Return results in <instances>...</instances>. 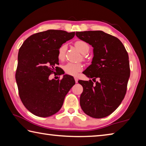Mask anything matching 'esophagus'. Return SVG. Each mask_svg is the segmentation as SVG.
Wrapping results in <instances>:
<instances>
[{
  "label": "esophagus",
  "mask_w": 146,
  "mask_h": 146,
  "mask_svg": "<svg viewBox=\"0 0 146 146\" xmlns=\"http://www.w3.org/2000/svg\"><path fill=\"white\" fill-rule=\"evenodd\" d=\"M74 78H75V82L77 83V82H78V78H77V77H74Z\"/></svg>",
  "instance_id": "1"
}]
</instances>
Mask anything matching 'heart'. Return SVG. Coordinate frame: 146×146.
Instances as JSON below:
<instances>
[{
  "instance_id": "1",
  "label": "heart",
  "mask_w": 146,
  "mask_h": 146,
  "mask_svg": "<svg viewBox=\"0 0 146 146\" xmlns=\"http://www.w3.org/2000/svg\"><path fill=\"white\" fill-rule=\"evenodd\" d=\"M75 46L83 55H86L90 51V46H89L88 44L84 40H76L75 42ZM66 49H67V47L65 44H63L59 48L57 54L58 60H63L65 58ZM82 69L83 66L81 64H75L71 62L66 64L64 67V70L65 71V73L70 75H76L78 72L82 70Z\"/></svg>"
}]
</instances>
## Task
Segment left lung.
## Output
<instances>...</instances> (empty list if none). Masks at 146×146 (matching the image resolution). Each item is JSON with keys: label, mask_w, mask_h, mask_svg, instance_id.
<instances>
[{"label": "left lung", "mask_w": 146, "mask_h": 146, "mask_svg": "<svg viewBox=\"0 0 146 146\" xmlns=\"http://www.w3.org/2000/svg\"><path fill=\"white\" fill-rule=\"evenodd\" d=\"M80 40L93 48L91 64L83 73L92 81L78 80L83 92L81 108L86 115L101 118L111 114L126 93L130 76L129 56L119 39L102 31L76 32ZM98 78V81H96Z\"/></svg>", "instance_id": "left-lung-1"}]
</instances>
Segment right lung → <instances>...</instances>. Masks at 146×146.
Wrapping results in <instances>:
<instances>
[{"instance_id":"1","label":"right lung","mask_w":146,"mask_h":146,"mask_svg":"<svg viewBox=\"0 0 146 146\" xmlns=\"http://www.w3.org/2000/svg\"><path fill=\"white\" fill-rule=\"evenodd\" d=\"M75 35L49 29L32 35L20 48L16 82L22 102L33 115L48 117L57 113L75 85L73 77L68 75L60 80L49 78L55 71L57 72L59 48Z\"/></svg>"}]
</instances>
